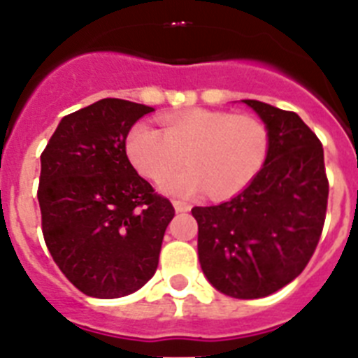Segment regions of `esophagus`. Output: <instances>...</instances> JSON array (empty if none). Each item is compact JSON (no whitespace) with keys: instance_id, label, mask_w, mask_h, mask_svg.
<instances>
[{"instance_id":"obj_1","label":"esophagus","mask_w":358,"mask_h":358,"mask_svg":"<svg viewBox=\"0 0 358 358\" xmlns=\"http://www.w3.org/2000/svg\"><path fill=\"white\" fill-rule=\"evenodd\" d=\"M173 206H174V209H176V213H187L189 209H191V206H189V203L180 202V200H174Z\"/></svg>"}]
</instances>
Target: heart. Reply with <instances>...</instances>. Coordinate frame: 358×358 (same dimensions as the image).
<instances>
[{"instance_id":"heart-1","label":"heart","mask_w":358,"mask_h":358,"mask_svg":"<svg viewBox=\"0 0 358 358\" xmlns=\"http://www.w3.org/2000/svg\"><path fill=\"white\" fill-rule=\"evenodd\" d=\"M125 149L138 171L161 182L178 169L185 170L162 182L167 193L189 196L207 187L215 198L240 193L266 164L269 133L251 114L191 109L164 120V131L138 122L127 134Z\"/></svg>"}]
</instances>
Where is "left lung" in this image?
Here are the masks:
<instances>
[{
    "instance_id": "obj_1",
    "label": "left lung",
    "mask_w": 358,
    "mask_h": 358,
    "mask_svg": "<svg viewBox=\"0 0 358 358\" xmlns=\"http://www.w3.org/2000/svg\"><path fill=\"white\" fill-rule=\"evenodd\" d=\"M244 103L266 123V164L242 193L191 213L207 280L233 299H262L295 280L313 257L329 184L322 143L299 114L257 100Z\"/></svg>"
}]
</instances>
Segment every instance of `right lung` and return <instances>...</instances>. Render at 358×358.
<instances>
[{
	"label": "right lung",
	"instance_id": "add662e5",
	"mask_svg": "<svg viewBox=\"0 0 358 358\" xmlns=\"http://www.w3.org/2000/svg\"><path fill=\"white\" fill-rule=\"evenodd\" d=\"M105 98L63 116L41 152V229L56 266L96 299H120L151 280L174 216L125 152L134 123L152 113Z\"/></svg>",
	"mask_w": 358,
	"mask_h": 358
}]
</instances>
